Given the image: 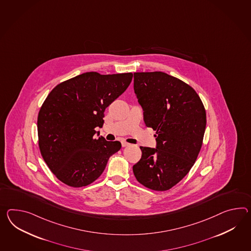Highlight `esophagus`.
I'll use <instances>...</instances> for the list:
<instances>
[{"label":"esophagus","mask_w":251,"mask_h":251,"mask_svg":"<svg viewBox=\"0 0 251 251\" xmlns=\"http://www.w3.org/2000/svg\"><path fill=\"white\" fill-rule=\"evenodd\" d=\"M122 145H123V147H128L130 144L126 141H122Z\"/></svg>","instance_id":"obj_1"}]
</instances>
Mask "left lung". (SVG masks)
Here are the masks:
<instances>
[{"label":"left lung","mask_w":251,"mask_h":251,"mask_svg":"<svg viewBox=\"0 0 251 251\" xmlns=\"http://www.w3.org/2000/svg\"><path fill=\"white\" fill-rule=\"evenodd\" d=\"M134 92L147 127L156 130V148L141 147L132 170L149 189L170 190L194 165L206 128L201 100L190 85L161 72L135 73Z\"/></svg>","instance_id":"1"}]
</instances>
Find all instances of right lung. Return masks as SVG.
<instances>
[{
    "label": "right lung",
    "instance_id": "right-lung-1",
    "mask_svg": "<svg viewBox=\"0 0 251 251\" xmlns=\"http://www.w3.org/2000/svg\"><path fill=\"white\" fill-rule=\"evenodd\" d=\"M132 76L85 73L50 92L38 115L39 147L61 182L74 188L92 183L121 150L120 141L95 139V128L102 127L105 109L126 91Z\"/></svg>",
    "mask_w": 251,
    "mask_h": 251
}]
</instances>
